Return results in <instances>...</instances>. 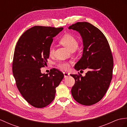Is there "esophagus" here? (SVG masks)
<instances>
[{
  "label": "esophagus",
  "mask_w": 127,
  "mask_h": 127,
  "mask_svg": "<svg viewBox=\"0 0 127 127\" xmlns=\"http://www.w3.org/2000/svg\"><path fill=\"white\" fill-rule=\"evenodd\" d=\"M64 78H67V77H68L69 76V74L68 72H64Z\"/></svg>",
  "instance_id": "esophagus-1"
}]
</instances>
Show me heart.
Wrapping results in <instances>:
<instances>
[{"mask_svg": "<svg viewBox=\"0 0 127 127\" xmlns=\"http://www.w3.org/2000/svg\"><path fill=\"white\" fill-rule=\"evenodd\" d=\"M60 42L64 46L68 49L69 51L72 50V49H76L78 46V41L77 39L72 34H66L60 40ZM55 49L53 46H51L49 49V54L51 56L53 55L54 54ZM58 66L61 69L67 70L69 69L70 67L69 64L66 63V62H63V63H59L58 64Z\"/></svg>", "mask_w": 127, "mask_h": 127, "instance_id": "heart-1", "label": "heart"}]
</instances>
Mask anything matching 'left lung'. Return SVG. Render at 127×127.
<instances>
[{
	"instance_id": "8db88e82",
	"label": "left lung",
	"mask_w": 127,
	"mask_h": 127,
	"mask_svg": "<svg viewBox=\"0 0 127 127\" xmlns=\"http://www.w3.org/2000/svg\"><path fill=\"white\" fill-rule=\"evenodd\" d=\"M69 29L76 31L83 41V53L74 68L88 70L85 76L70 74L75 80L71 93L78 103L91 106L100 101L108 90L113 76V58L106 36L87 22H78Z\"/></svg>"
}]
</instances>
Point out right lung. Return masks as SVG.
<instances>
[{
	"label": "right lung",
	"instance_id": "1",
	"mask_svg": "<svg viewBox=\"0 0 127 127\" xmlns=\"http://www.w3.org/2000/svg\"><path fill=\"white\" fill-rule=\"evenodd\" d=\"M63 27L35 26L27 30L15 46L12 72L18 90L28 103L41 108L50 104L55 97L56 87L64 74L56 68L42 74L49 58V49L53 38Z\"/></svg>",
	"mask_w": 127,
	"mask_h": 127
}]
</instances>
